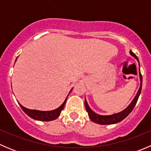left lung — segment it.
I'll return each instance as SVG.
<instances>
[{
  "instance_id": "left-lung-1",
  "label": "left lung",
  "mask_w": 151,
  "mask_h": 151,
  "mask_svg": "<svg viewBox=\"0 0 151 151\" xmlns=\"http://www.w3.org/2000/svg\"><path fill=\"white\" fill-rule=\"evenodd\" d=\"M130 54L131 55H132L133 57H134L137 60L138 63H139V60H138V58L137 57L136 55L130 50ZM139 80H140V86H139V90L137 91V93L135 96L134 99H133V101L131 102V104L127 106L125 109H123L121 112H118V113L112 114L110 115H101L96 114V112H94L92 109L90 108V106H88V103H87L86 99H85V106L86 108V110L88 113V116H89L90 119L93 121V122L98 123L100 125H109V124H114V123H117L121 122V121H123L124 118H126L128 115L130 114V112L133 110L134 107L136 105L137 102L138 98H139V95H140L141 90H142V74L139 71Z\"/></svg>"
}]
</instances>
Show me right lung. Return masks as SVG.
<instances>
[{"mask_svg":"<svg viewBox=\"0 0 151 151\" xmlns=\"http://www.w3.org/2000/svg\"><path fill=\"white\" fill-rule=\"evenodd\" d=\"M17 59V58H16V60ZM16 60H15V62H16ZM72 89L73 88H71L70 92L72 91ZM69 93L68 94V96H67V97L66 98V99H65V101H63V104L60 105L58 108L54 109V110L40 111V110H36V109H28V108L25 107V106H23L22 105H21L19 103V106H20V107L22 108V110L25 112V113L27 114L29 117H30V118H33V119L36 120V121H54V120H55L56 118H58L59 115H60V112H61V111L63 110V109L64 108L67 98H68Z\"/></svg>","mask_w":151,"mask_h":151,"instance_id":"obj_1","label":"right lung"}]
</instances>
